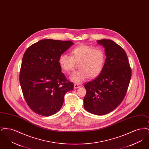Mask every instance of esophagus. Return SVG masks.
<instances>
[{"instance_id":"obj_1","label":"esophagus","mask_w":149,"mask_h":149,"mask_svg":"<svg viewBox=\"0 0 149 149\" xmlns=\"http://www.w3.org/2000/svg\"><path fill=\"white\" fill-rule=\"evenodd\" d=\"M80 86H81V85L77 84H75L74 85V89H77V88H79V87H80Z\"/></svg>"}]
</instances>
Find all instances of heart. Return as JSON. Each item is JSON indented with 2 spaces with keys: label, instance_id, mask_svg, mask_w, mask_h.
Listing matches in <instances>:
<instances>
[{
  "label": "heart",
  "instance_id": "obj_1",
  "mask_svg": "<svg viewBox=\"0 0 149 149\" xmlns=\"http://www.w3.org/2000/svg\"><path fill=\"white\" fill-rule=\"evenodd\" d=\"M70 56L63 54L58 58L60 68L65 72L73 71L76 64H79V71L73 72L70 80L80 84L88 78L98 77L102 71L106 61L104 51L99 47L81 44L72 49Z\"/></svg>",
  "mask_w": 149,
  "mask_h": 149
}]
</instances>
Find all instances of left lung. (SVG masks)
Wrapping results in <instances>:
<instances>
[{"instance_id":"8db88e82","label":"left lung","mask_w":149,"mask_h":149,"mask_svg":"<svg viewBox=\"0 0 149 149\" xmlns=\"http://www.w3.org/2000/svg\"><path fill=\"white\" fill-rule=\"evenodd\" d=\"M97 43L104 48L106 61L99 76L84 85V107L91 113L99 116L110 113L120 104L127 91L131 70L120 46L108 39Z\"/></svg>"}]
</instances>
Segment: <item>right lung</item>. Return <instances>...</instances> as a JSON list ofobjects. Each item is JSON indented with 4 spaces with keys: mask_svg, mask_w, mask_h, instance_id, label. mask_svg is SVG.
I'll return each instance as SVG.
<instances>
[{
    "mask_svg": "<svg viewBox=\"0 0 149 149\" xmlns=\"http://www.w3.org/2000/svg\"><path fill=\"white\" fill-rule=\"evenodd\" d=\"M74 43L51 39L39 41L26 51L19 81L24 98L36 113L48 117L64 103V95L74 88L61 72L58 58Z\"/></svg>",
    "mask_w": 149,
    "mask_h": 149,
    "instance_id": "1",
    "label": "right lung"
}]
</instances>
